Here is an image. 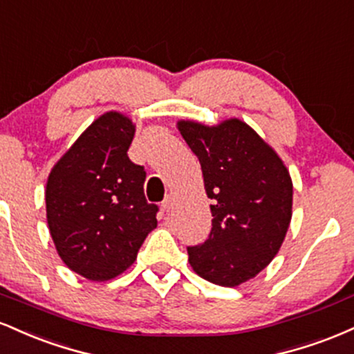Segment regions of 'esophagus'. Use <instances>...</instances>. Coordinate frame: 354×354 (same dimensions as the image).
<instances>
[{
  "instance_id": "obj_1",
  "label": "esophagus",
  "mask_w": 354,
  "mask_h": 354,
  "mask_svg": "<svg viewBox=\"0 0 354 354\" xmlns=\"http://www.w3.org/2000/svg\"><path fill=\"white\" fill-rule=\"evenodd\" d=\"M173 205H174V196H173V194H168V196H166L165 200H163V203H161V206H163L165 211L171 209Z\"/></svg>"
}]
</instances>
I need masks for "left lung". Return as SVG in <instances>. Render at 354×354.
Instances as JSON below:
<instances>
[{
  "label": "left lung",
  "instance_id": "8db88e82",
  "mask_svg": "<svg viewBox=\"0 0 354 354\" xmlns=\"http://www.w3.org/2000/svg\"><path fill=\"white\" fill-rule=\"evenodd\" d=\"M198 156L213 214L209 238L189 246V265L209 283L234 288L278 254L293 214V181L279 154L238 118L208 126L180 120Z\"/></svg>",
  "mask_w": 354,
  "mask_h": 354
}]
</instances>
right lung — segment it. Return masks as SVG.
I'll use <instances>...</instances> for the list:
<instances>
[{
  "label": "right lung",
  "instance_id": "1",
  "mask_svg": "<svg viewBox=\"0 0 354 354\" xmlns=\"http://www.w3.org/2000/svg\"><path fill=\"white\" fill-rule=\"evenodd\" d=\"M136 124L106 111L81 133L46 181V219L56 251L89 281H109L135 263L156 228L145 198V168L128 158Z\"/></svg>",
  "mask_w": 354,
  "mask_h": 354
}]
</instances>
